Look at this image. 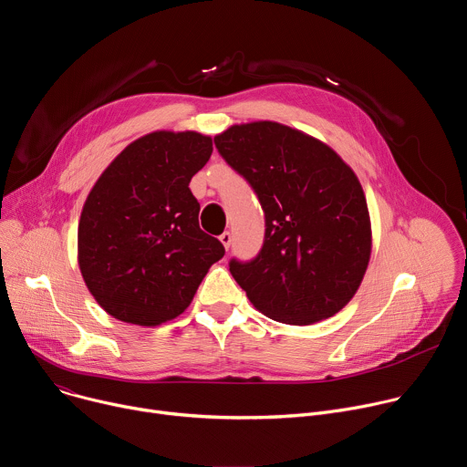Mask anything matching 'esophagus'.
Instances as JSON below:
<instances>
[{"label":"esophagus","instance_id":"34e87169","mask_svg":"<svg viewBox=\"0 0 467 467\" xmlns=\"http://www.w3.org/2000/svg\"><path fill=\"white\" fill-rule=\"evenodd\" d=\"M220 242L223 244V247H225V249H229V247H231V242H233V234H231L229 231L222 233V234H220Z\"/></svg>","mask_w":467,"mask_h":467}]
</instances>
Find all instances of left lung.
Here are the masks:
<instances>
[{
  "label": "left lung",
  "mask_w": 467,
  "mask_h": 467,
  "mask_svg": "<svg viewBox=\"0 0 467 467\" xmlns=\"http://www.w3.org/2000/svg\"><path fill=\"white\" fill-rule=\"evenodd\" d=\"M214 144L264 211L258 254L229 262L253 306L288 325L340 312L371 254L369 213L355 171L323 142L275 121L233 125Z\"/></svg>",
  "instance_id": "1"
}]
</instances>
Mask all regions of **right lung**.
Wrapping results in <instances>:
<instances>
[{
    "mask_svg": "<svg viewBox=\"0 0 467 467\" xmlns=\"http://www.w3.org/2000/svg\"><path fill=\"white\" fill-rule=\"evenodd\" d=\"M211 155V137L157 130L129 144L90 190L78 231L79 268L116 319L155 327L177 317L225 254L199 229L188 188Z\"/></svg>",
    "mask_w": 467,
    "mask_h": 467,
    "instance_id": "add662e5",
    "label": "right lung"
}]
</instances>
